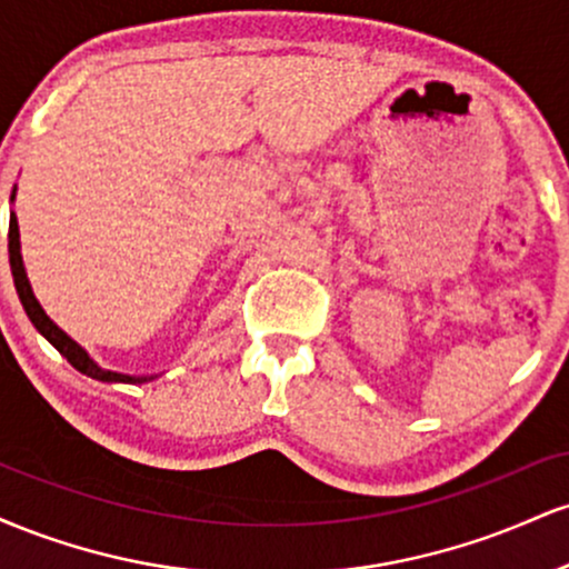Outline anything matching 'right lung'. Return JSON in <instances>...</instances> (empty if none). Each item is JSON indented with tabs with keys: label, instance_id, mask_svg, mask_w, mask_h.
I'll return each mask as SVG.
<instances>
[{
	"label": "right lung",
	"instance_id": "obj_1",
	"mask_svg": "<svg viewBox=\"0 0 569 569\" xmlns=\"http://www.w3.org/2000/svg\"><path fill=\"white\" fill-rule=\"evenodd\" d=\"M10 200H16V189H12ZM8 248H10V270H12V280H16V291L18 297H21V305L26 310V316H29V321L34 323V329L48 339L53 348L61 352L63 358L74 367L77 371H82V375L93 377V380H101V382H130V385H139V382H149L154 380L158 375L152 377H133V375H120V371H109V369H101L93 358L88 356V350L80 348V345L71 339L67 331L58 329V326L50 321L48 312L42 310V305L37 302L34 291H31V283L29 278H26V267H23V257H21V232H18V219L16 213H10V234H8Z\"/></svg>",
	"mask_w": 569,
	"mask_h": 569
}]
</instances>
